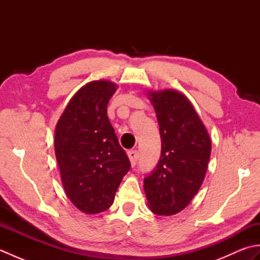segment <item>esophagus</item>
<instances>
[{
	"instance_id": "1",
	"label": "esophagus",
	"mask_w": 260,
	"mask_h": 260,
	"mask_svg": "<svg viewBox=\"0 0 260 260\" xmlns=\"http://www.w3.org/2000/svg\"><path fill=\"white\" fill-rule=\"evenodd\" d=\"M127 155H128L132 167H135L136 163H137V159H139V152L135 151V150L129 151L128 153H127Z\"/></svg>"
}]
</instances>
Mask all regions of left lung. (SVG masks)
<instances>
[{"label":"left lung","instance_id":"1","mask_svg":"<svg viewBox=\"0 0 260 260\" xmlns=\"http://www.w3.org/2000/svg\"><path fill=\"white\" fill-rule=\"evenodd\" d=\"M161 135V157L144 179L152 212L173 215L182 211L198 193L206 176L211 140L194 107L183 93L173 89L148 91Z\"/></svg>","mask_w":260,"mask_h":260}]
</instances>
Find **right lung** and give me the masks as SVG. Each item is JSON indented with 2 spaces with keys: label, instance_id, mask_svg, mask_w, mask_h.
<instances>
[{
  "label": "right lung",
  "instance_id": "add662e5",
  "mask_svg": "<svg viewBox=\"0 0 260 260\" xmlns=\"http://www.w3.org/2000/svg\"><path fill=\"white\" fill-rule=\"evenodd\" d=\"M116 88L107 80L82 86L70 99L54 132V151L66 194L88 214L112 206L131 169L107 117V105Z\"/></svg>",
  "mask_w": 260,
  "mask_h": 260
}]
</instances>
